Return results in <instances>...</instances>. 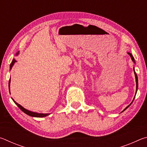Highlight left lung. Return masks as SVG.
I'll list each match as a JSON object with an SVG mask.
<instances>
[{"label":"left lung","mask_w":147,"mask_h":147,"mask_svg":"<svg viewBox=\"0 0 147 147\" xmlns=\"http://www.w3.org/2000/svg\"><path fill=\"white\" fill-rule=\"evenodd\" d=\"M128 54H129V55L130 56V57H131V60H132V61L134 62V63H136L135 59H134V58L133 57L132 54H131V53H128ZM134 74H135V77H136V93H137V91H138V76H137V74H136V73L135 72V69H134ZM135 96H136V95L134 96V99H133V100H132V102H131L130 103V104H129V105H128L127 107H126V108L123 109V111H122V112H123L124 111H125L126 109H127V108H128V107L131 105V103L133 102V101H134V98H135ZM122 112H121V113H122Z\"/></svg>","instance_id":"obj_1"}]
</instances>
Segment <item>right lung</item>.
Returning <instances> with one entry per match:
<instances>
[{"label": "right lung", "mask_w": 147, "mask_h": 147, "mask_svg": "<svg viewBox=\"0 0 147 147\" xmlns=\"http://www.w3.org/2000/svg\"><path fill=\"white\" fill-rule=\"evenodd\" d=\"M19 54V52L18 51V52H17V53H16V56H18ZM16 62H17V61L16 60V59L13 58V60H12V61H11V64H10V69H10V70L11 69L12 67L13 66V65H14L15 63H16ZM10 82H11V80L9 79V84H9L8 87H9V93H10V89H10ZM11 99H12V100H13V101L14 102L15 104H16V105L19 107V108H20V109H21V110L23 111L24 113L27 114V115H29V116L34 117H47V115H50V113H40L34 112V111L28 110V109H25L24 108H23V107L21 105H20L19 104L13 100V98H11Z\"/></svg>", "instance_id": "add662e5"}]
</instances>
